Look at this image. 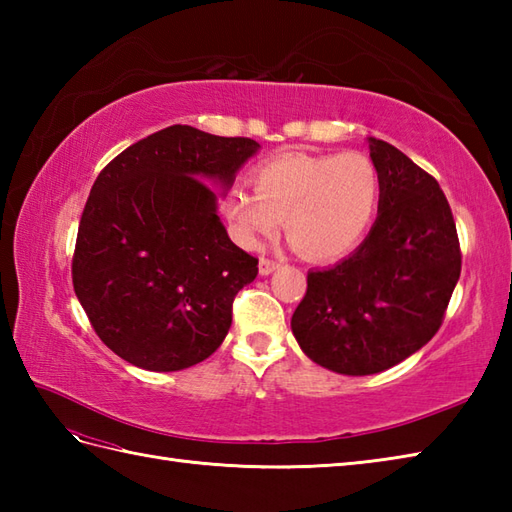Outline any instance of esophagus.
Listing matches in <instances>:
<instances>
[{"label":"esophagus","mask_w":512,"mask_h":512,"mask_svg":"<svg viewBox=\"0 0 512 512\" xmlns=\"http://www.w3.org/2000/svg\"><path fill=\"white\" fill-rule=\"evenodd\" d=\"M277 268H279V262H275V259H266V257L259 259V275H270Z\"/></svg>","instance_id":"esophagus-1"}]
</instances>
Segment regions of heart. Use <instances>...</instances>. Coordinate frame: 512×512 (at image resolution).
Listing matches in <instances>:
<instances>
[{
	"label": "heart",
	"mask_w": 512,
	"mask_h": 512,
	"mask_svg": "<svg viewBox=\"0 0 512 512\" xmlns=\"http://www.w3.org/2000/svg\"><path fill=\"white\" fill-rule=\"evenodd\" d=\"M253 190L228 193L224 213L244 246H257L284 220L290 246L312 262H330L361 242L374 220L380 176L361 151H288L250 171Z\"/></svg>",
	"instance_id": "heart-1"
}]
</instances>
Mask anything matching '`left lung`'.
<instances>
[{"instance_id":"obj_1","label":"left lung","mask_w":512,"mask_h":512,"mask_svg":"<svg viewBox=\"0 0 512 512\" xmlns=\"http://www.w3.org/2000/svg\"><path fill=\"white\" fill-rule=\"evenodd\" d=\"M367 140L380 176L376 222L350 257L310 270L290 321L303 354L345 376L385 372L427 345L462 270L438 180L394 145Z\"/></svg>"}]
</instances>
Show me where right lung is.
I'll use <instances>...</instances> for the list:
<instances>
[{
	"instance_id": "right-lung-1",
	"label": "right lung",
	"mask_w": 512,
	"mask_h": 512,
	"mask_svg": "<svg viewBox=\"0 0 512 512\" xmlns=\"http://www.w3.org/2000/svg\"><path fill=\"white\" fill-rule=\"evenodd\" d=\"M259 143L189 125L138 140L107 165L85 202L72 284L94 332L149 372H178L222 345L233 299L257 259L228 237L217 193Z\"/></svg>"
}]
</instances>
